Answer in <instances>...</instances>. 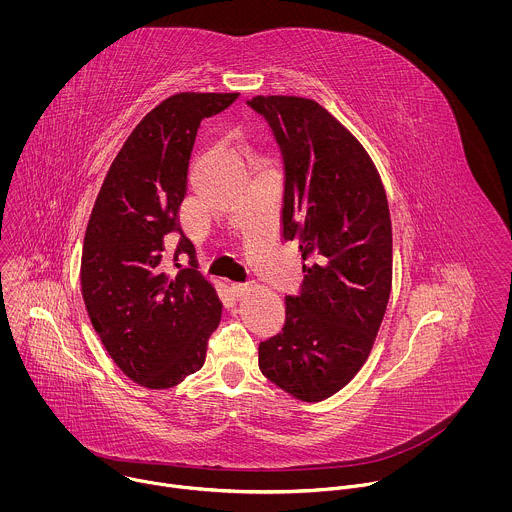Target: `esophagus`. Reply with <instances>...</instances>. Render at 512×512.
Returning a JSON list of instances; mask_svg holds the SVG:
<instances>
[{"label":"esophagus","mask_w":512,"mask_h":512,"mask_svg":"<svg viewBox=\"0 0 512 512\" xmlns=\"http://www.w3.org/2000/svg\"><path fill=\"white\" fill-rule=\"evenodd\" d=\"M230 292H232V295H234L236 299H242L244 295H248L250 288H248L246 284H232V286H230Z\"/></svg>","instance_id":"1"}]
</instances>
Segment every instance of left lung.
Masks as SVG:
<instances>
[{
  "label": "left lung",
  "mask_w": 512,
  "mask_h": 512,
  "mask_svg": "<svg viewBox=\"0 0 512 512\" xmlns=\"http://www.w3.org/2000/svg\"><path fill=\"white\" fill-rule=\"evenodd\" d=\"M246 104L284 159L282 240L301 254L303 284L284 329L262 341L266 378L305 402L339 392L365 365L392 288V222L363 146L317 102L256 96Z\"/></svg>",
  "instance_id": "obj_1"
}]
</instances>
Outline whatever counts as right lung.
<instances>
[{
  "instance_id": "add662e5",
  "label": "right lung",
  "mask_w": 512,
  "mask_h": 512,
  "mask_svg": "<svg viewBox=\"0 0 512 512\" xmlns=\"http://www.w3.org/2000/svg\"><path fill=\"white\" fill-rule=\"evenodd\" d=\"M230 94L181 92L134 128L102 183L86 226L80 286L102 345L126 376L171 388L205 365L219 297L197 272L177 226L197 130ZM188 258L175 275L170 268Z\"/></svg>"
}]
</instances>
